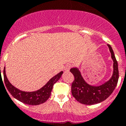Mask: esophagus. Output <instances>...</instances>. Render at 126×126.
<instances>
[{
	"instance_id": "obj_1",
	"label": "esophagus",
	"mask_w": 126,
	"mask_h": 126,
	"mask_svg": "<svg viewBox=\"0 0 126 126\" xmlns=\"http://www.w3.org/2000/svg\"><path fill=\"white\" fill-rule=\"evenodd\" d=\"M71 67H72V65H71L70 64H66V66H65V67H64V70L65 71H69L70 69L71 68Z\"/></svg>"
}]
</instances>
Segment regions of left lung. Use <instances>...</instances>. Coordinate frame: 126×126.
Instances as JSON below:
<instances>
[{
    "mask_svg": "<svg viewBox=\"0 0 126 126\" xmlns=\"http://www.w3.org/2000/svg\"><path fill=\"white\" fill-rule=\"evenodd\" d=\"M107 46L113 60V73L109 80L99 86H92L86 82L79 68L74 67L70 69V72L75 78L72 84V94L77 101L80 103L91 105L102 102L113 93L117 84L119 80L118 63L111 47L109 44Z\"/></svg>",
    "mask_w": 126,
    "mask_h": 126,
    "instance_id": "left-lung-1",
    "label": "left lung"
}]
</instances>
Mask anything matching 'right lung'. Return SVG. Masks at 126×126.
Returning a JSON list of instances; mask_svg holds the SVG:
<instances>
[{
    "label": "right lung",
    "instance_id": "right-lung-1",
    "mask_svg": "<svg viewBox=\"0 0 126 126\" xmlns=\"http://www.w3.org/2000/svg\"><path fill=\"white\" fill-rule=\"evenodd\" d=\"M63 73V72L62 71L57 75L52 77V78L40 89L35 91L28 92L19 90V89L16 88L11 84L6 76L5 67L4 68V72H3L5 86L11 94L21 102L27 104V105H38L46 102L51 96V91H52L54 84L61 78Z\"/></svg>",
    "mask_w": 126,
    "mask_h": 126
}]
</instances>
